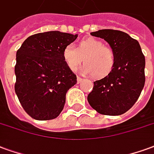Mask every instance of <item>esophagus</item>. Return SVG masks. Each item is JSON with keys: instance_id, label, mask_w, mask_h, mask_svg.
<instances>
[{"instance_id": "34e87169", "label": "esophagus", "mask_w": 154, "mask_h": 154, "mask_svg": "<svg viewBox=\"0 0 154 154\" xmlns=\"http://www.w3.org/2000/svg\"><path fill=\"white\" fill-rule=\"evenodd\" d=\"M82 79H83L80 78L79 76H77V82H78V83H80V82L82 81Z\"/></svg>"}]
</instances>
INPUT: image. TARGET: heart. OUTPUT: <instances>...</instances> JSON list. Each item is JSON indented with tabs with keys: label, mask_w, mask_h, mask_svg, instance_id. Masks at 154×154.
Returning a JSON list of instances; mask_svg holds the SVG:
<instances>
[{
	"label": "heart",
	"mask_w": 154,
	"mask_h": 154,
	"mask_svg": "<svg viewBox=\"0 0 154 154\" xmlns=\"http://www.w3.org/2000/svg\"><path fill=\"white\" fill-rule=\"evenodd\" d=\"M63 59L70 70L75 71L84 62L81 72L86 75H94L101 79L108 75L115 66L116 55L112 48L100 40L88 38L79 42L77 48L69 44L64 48Z\"/></svg>",
	"instance_id": "heart-1"
}]
</instances>
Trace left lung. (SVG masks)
I'll return each mask as SVG.
<instances>
[{
  "label": "left lung",
  "instance_id": "8db88e82",
  "mask_svg": "<svg viewBox=\"0 0 154 154\" xmlns=\"http://www.w3.org/2000/svg\"><path fill=\"white\" fill-rule=\"evenodd\" d=\"M90 34L109 43L116 62L108 75L94 82L88 103L103 115L124 114L136 103L145 83V58L140 43L119 30L101 29Z\"/></svg>",
  "mask_w": 154,
  "mask_h": 154
}]
</instances>
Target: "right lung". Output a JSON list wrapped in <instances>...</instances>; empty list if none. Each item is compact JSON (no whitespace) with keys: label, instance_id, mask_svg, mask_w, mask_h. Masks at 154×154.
<instances>
[{"label":"right lung","instance_id":"1","mask_svg":"<svg viewBox=\"0 0 154 154\" xmlns=\"http://www.w3.org/2000/svg\"><path fill=\"white\" fill-rule=\"evenodd\" d=\"M59 31L39 32L23 42L16 52L14 91L32 118H57L66 103V92L77 77L63 59V50L77 38Z\"/></svg>","mask_w":154,"mask_h":154}]
</instances>
